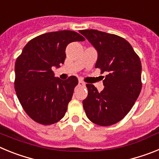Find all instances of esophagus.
<instances>
[{
	"label": "esophagus",
	"mask_w": 159,
	"mask_h": 159,
	"mask_svg": "<svg viewBox=\"0 0 159 159\" xmlns=\"http://www.w3.org/2000/svg\"><path fill=\"white\" fill-rule=\"evenodd\" d=\"M85 83L84 82H83V81H81V80H80L79 81V84H78V85L79 86H80V87H85Z\"/></svg>",
	"instance_id": "obj_1"
}]
</instances>
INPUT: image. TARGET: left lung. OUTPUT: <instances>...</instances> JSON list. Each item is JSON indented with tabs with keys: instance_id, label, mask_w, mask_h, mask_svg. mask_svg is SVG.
Segmentation results:
<instances>
[{
	"instance_id": "8db88e82",
	"label": "left lung",
	"mask_w": 159,
	"mask_h": 159,
	"mask_svg": "<svg viewBox=\"0 0 159 159\" xmlns=\"http://www.w3.org/2000/svg\"><path fill=\"white\" fill-rule=\"evenodd\" d=\"M98 52L95 68L107 72L102 80L104 88L98 92L87 84L88 96L83 106L90 121L107 127L127 116L142 89L140 59L128 41L123 37L95 29L80 32Z\"/></svg>"
}]
</instances>
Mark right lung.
<instances>
[{
	"label": "right lung",
	"instance_id": "right-lung-1",
	"mask_svg": "<svg viewBox=\"0 0 159 159\" xmlns=\"http://www.w3.org/2000/svg\"><path fill=\"white\" fill-rule=\"evenodd\" d=\"M84 40L74 31L48 32L31 40L16 59L15 91L25 111L36 123L51 125L64 118L78 79L71 75L61 80L54 76L52 67L64 63L68 43Z\"/></svg>",
	"mask_w": 159,
	"mask_h": 159
}]
</instances>
